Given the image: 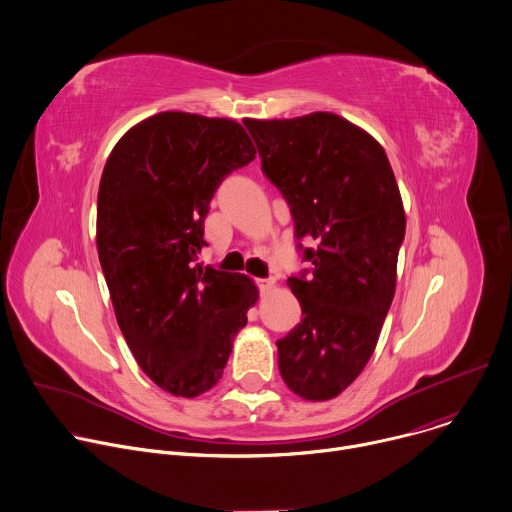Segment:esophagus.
<instances>
[{
    "label": "esophagus",
    "mask_w": 512,
    "mask_h": 512,
    "mask_svg": "<svg viewBox=\"0 0 512 512\" xmlns=\"http://www.w3.org/2000/svg\"><path fill=\"white\" fill-rule=\"evenodd\" d=\"M259 289L263 291V294H267V291H271L275 287V279L273 277H267V279H255Z\"/></svg>",
    "instance_id": "obj_1"
}]
</instances>
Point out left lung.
<instances>
[{
  "instance_id": "left-lung-1",
  "label": "left lung",
  "mask_w": 512,
  "mask_h": 512,
  "mask_svg": "<svg viewBox=\"0 0 512 512\" xmlns=\"http://www.w3.org/2000/svg\"><path fill=\"white\" fill-rule=\"evenodd\" d=\"M245 125L296 237L318 241L304 249L312 275L287 279L304 318L277 340L279 373L298 397L328 401L367 367L391 308L405 237L401 192L383 145L340 115Z\"/></svg>"
}]
</instances>
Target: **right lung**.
<instances>
[{"mask_svg":"<svg viewBox=\"0 0 512 512\" xmlns=\"http://www.w3.org/2000/svg\"><path fill=\"white\" fill-rule=\"evenodd\" d=\"M255 154L233 119L164 111L133 125L107 158L99 261L127 346L170 395L192 399L218 383L259 298L247 275L194 265L214 190Z\"/></svg>","mask_w":512,"mask_h":512,"instance_id":"1","label":"right lung"}]
</instances>
